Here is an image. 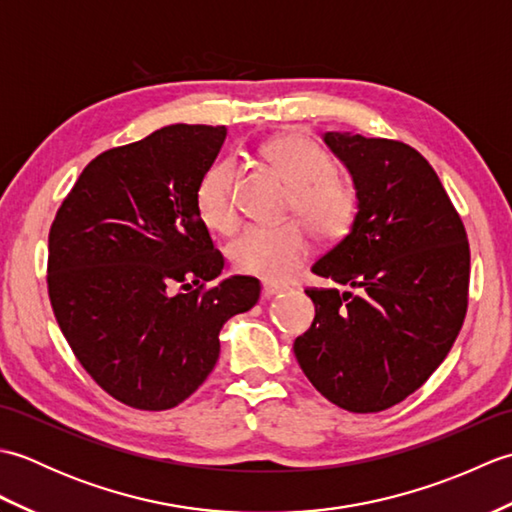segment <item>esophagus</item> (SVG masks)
Listing matches in <instances>:
<instances>
[{"instance_id": "esophagus-1", "label": "esophagus", "mask_w": 512, "mask_h": 512, "mask_svg": "<svg viewBox=\"0 0 512 512\" xmlns=\"http://www.w3.org/2000/svg\"><path fill=\"white\" fill-rule=\"evenodd\" d=\"M286 290H288L286 286H281V284H273V281H266L264 288H262V295H264V299H273V297L281 295V292H286Z\"/></svg>"}]
</instances>
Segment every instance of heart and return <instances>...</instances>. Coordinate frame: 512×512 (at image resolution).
I'll return each instance as SVG.
<instances>
[{
	"mask_svg": "<svg viewBox=\"0 0 512 512\" xmlns=\"http://www.w3.org/2000/svg\"><path fill=\"white\" fill-rule=\"evenodd\" d=\"M264 158L290 184L288 209L297 213L321 239L347 233L356 215V189L334 171L328 151L306 136H279L264 145ZM233 160H220L206 169L195 193L202 222L211 231L228 233L237 224L233 202ZM233 266L239 273L270 281H286L310 255V235L301 222L250 226L231 244Z\"/></svg>",
	"mask_w": 512,
	"mask_h": 512,
	"instance_id": "1",
	"label": "heart"
}]
</instances>
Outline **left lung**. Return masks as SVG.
Returning <instances> with one entry per match:
<instances>
[{
	"label": "left lung",
	"mask_w": 512,
	"mask_h": 512,
	"mask_svg": "<svg viewBox=\"0 0 512 512\" xmlns=\"http://www.w3.org/2000/svg\"><path fill=\"white\" fill-rule=\"evenodd\" d=\"M350 171L356 215L312 273L350 286L312 288L314 321L295 356L336 407L374 413L413 394L447 358L469 303L471 253L438 173L387 138L325 132Z\"/></svg>",
	"instance_id": "8db88e82"
}]
</instances>
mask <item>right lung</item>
Returning a JSON list of instances; mask_svg holds the SVG:
<instances>
[{"label": "right lung", "instance_id": "add662e5", "mask_svg": "<svg viewBox=\"0 0 512 512\" xmlns=\"http://www.w3.org/2000/svg\"><path fill=\"white\" fill-rule=\"evenodd\" d=\"M226 127L169 125L96 156L54 217L48 295L74 356L107 394L162 411L213 372L222 325L259 281L222 275L195 193Z\"/></svg>", "mask_w": 512, "mask_h": 512}]
</instances>
